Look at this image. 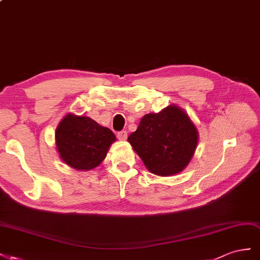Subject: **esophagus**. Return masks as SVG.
<instances>
[{"mask_svg":"<svg viewBox=\"0 0 260 260\" xmlns=\"http://www.w3.org/2000/svg\"><path fill=\"white\" fill-rule=\"evenodd\" d=\"M116 136H117V138L120 139V140H126V138H127V133H126L125 131L118 132Z\"/></svg>","mask_w":260,"mask_h":260,"instance_id":"esophagus-1","label":"esophagus"}]
</instances>
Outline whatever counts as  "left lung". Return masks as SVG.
I'll return each instance as SVG.
<instances>
[{"mask_svg": "<svg viewBox=\"0 0 260 260\" xmlns=\"http://www.w3.org/2000/svg\"><path fill=\"white\" fill-rule=\"evenodd\" d=\"M199 134L185 111L171 105L142 117L127 140L149 172L171 176L182 172L194 157Z\"/></svg>", "mask_w": 260, "mask_h": 260, "instance_id": "obj_1", "label": "left lung"}]
</instances>
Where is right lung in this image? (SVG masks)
<instances>
[{
	"instance_id": "obj_1",
	"label": "right lung",
	"mask_w": 260,
	"mask_h": 260,
	"mask_svg": "<svg viewBox=\"0 0 260 260\" xmlns=\"http://www.w3.org/2000/svg\"><path fill=\"white\" fill-rule=\"evenodd\" d=\"M115 140L110 128L74 113L66 114L55 129V146L61 160L77 171L100 166Z\"/></svg>"
}]
</instances>
